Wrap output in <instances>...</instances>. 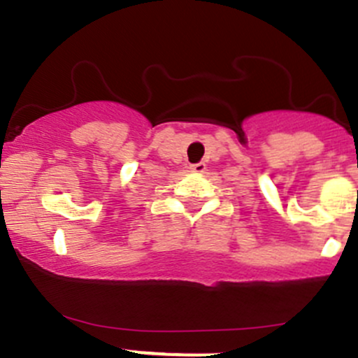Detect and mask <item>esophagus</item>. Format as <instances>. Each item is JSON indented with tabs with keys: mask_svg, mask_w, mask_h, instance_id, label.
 <instances>
[{
	"mask_svg": "<svg viewBox=\"0 0 358 358\" xmlns=\"http://www.w3.org/2000/svg\"><path fill=\"white\" fill-rule=\"evenodd\" d=\"M206 165L203 164V162H200V164H191L189 165V171L194 172V174H201V172H205Z\"/></svg>",
	"mask_w": 358,
	"mask_h": 358,
	"instance_id": "34e87169",
	"label": "esophagus"
}]
</instances>
